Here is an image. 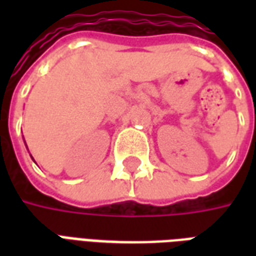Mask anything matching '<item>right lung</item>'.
<instances>
[{"instance_id": "right-lung-1", "label": "right lung", "mask_w": 256, "mask_h": 256, "mask_svg": "<svg viewBox=\"0 0 256 256\" xmlns=\"http://www.w3.org/2000/svg\"><path fill=\"white\" fill-rule=\"evenodd\" d=\"M31 158H32V156H31Z\"/></svg>"}]
</instances>
